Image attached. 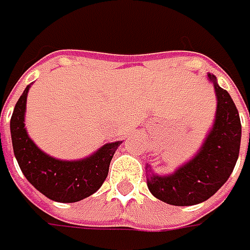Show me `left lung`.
I'll return each instance as SVG.
<instances>
[{
	"mask_svg": "<svg viewBox=\"0 0 250 250\" xmlns=\"http://www.w3.org/2000/svg\"><path fill=\"white\" fill-rule=\"evenodd\" d=\"M217 97L214 122L196 154L166 175L153 172L146 164L147 188L151 195L172 206H193L211 197L232 174L241 147L239 112L229 93L207 73Z\"/></svg>",
	"mask_w": 250,
	"mask_h": 250,
	"instance_id": "8db88e82",
	"label": "left lung"
}]
</instances>
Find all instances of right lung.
I'll list each match as a JSON object with an SVG mask.
<instances>
[{"mask_svg":"<svg viewBox=\"0 0 250 250\" xmlns=\"http://www.w3.org/2000/svg\"><path fill=\"white\" fill-rule=\"evenodd\" d=\"M27 84L15 105L11 138L15 157L26 179L40 193L60 203H75L97 192L108 175L114 153L122 142H111L93 154L79 160H60L44 153L24 128Z\"/></svg>","mask_w":250,"mask_h":250,"instance_id":"1","label":"right lung"}]
</instances>
